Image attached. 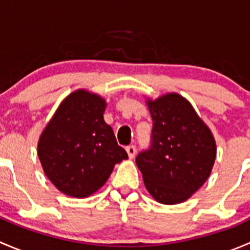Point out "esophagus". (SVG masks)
I'll return each instance as SVG.
<instances>
[{
	"instance_id": "esophagus-1",
	"label": "esophagus",
	"mask_w": 250,
	"mask_h": 250,
	"mask_svg": "<svg viewBox=\"0 0 250 250\" xmlns=\"http://www.w3.org/2000/svg\"><path fill=\"white\" fill-rule=\"evenodd\" d=\"M125 150H127V153H128V157L129 158H134L135 156V152H137V148H135L134 145H129L125 147Z\"/></svg>"
}]
</instances>
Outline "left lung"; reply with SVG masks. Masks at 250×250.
I'll list each match as a JSON object with an SVG mask.
<instances>
[{
  "label": "left lung",
  "instance_id": "1",
  "mask_svg": "<svg viewBox=\"0 0 250 250\" xmlns=\"http://www.w3.org/2000/svg\"><path fill=\"white\" fill-rule=\"evenodd\" d=\"M152 117L151 145L137 156L146 190L157 202L181 203L209 178L216 145L208 125L184 97L146 100Z\"/></svg>",
  "mask_w": 250,
  "mask_h": 250
}]
</instances>
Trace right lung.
Returning a JSON list of instances; mask_svg holds the SVG:
<instances>
[{"mask_svg":"<svg viewBox=\"0 0 250 250\" xmlns=\"http://www.w3.org/2000/svg\"><path fill=\"white\" fill-rule=\"evenodd\" d=\"M106 103L85 89L67 95L40 137L37 153L53 185L71 197L99 190L128 155L104 121Z\"/></svg>","mask_w":250,"mask_h":250,"instance_id":"obj_1","label":"right lung"}]
</instances>
